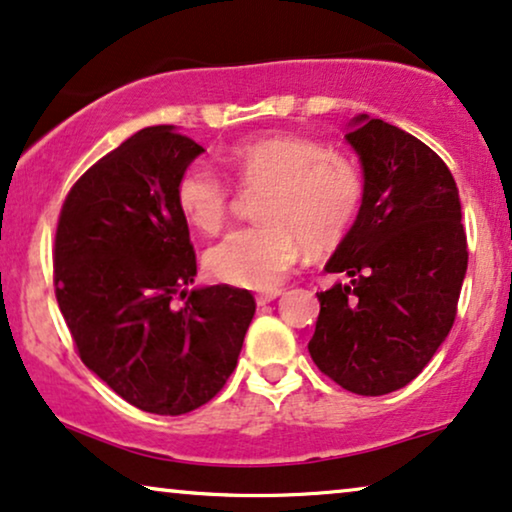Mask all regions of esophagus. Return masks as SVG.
I'll list each match as a JSON object with an SVG mask.
<instances>
[{"label": "esophagus", "mask_w": 512, "mask_h": 512, "mask_svg": "<svg viewBox=\"0 0 512 512\" xmlns=\"http://www.w3.org/2000/svg\"><path fill=\"white\" fill-rule=\"evenodd\" d=\"M278 295H281V290H267V292H260V295H257L255 299H257V304L264 306V304L274 302V299H276Z\"/></svg>", "instance_id": "34e87169"}]
</instances>
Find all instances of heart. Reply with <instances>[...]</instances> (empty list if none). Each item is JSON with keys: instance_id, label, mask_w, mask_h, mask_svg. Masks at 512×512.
<instances>
[{"instance_id": "b5f03b06", "label": "heart", "mask_w": 512, "mask_h": 512, "mask_svg": "<svg viewBox=\"0 0 512 512\" xmlns=\"http://www.w3.org/2000/svg\"><path fill=\"white\" fill-rule=\"evenodd\" d=\"M224 163L238 187L260 192L252 206L257 222L229 231L206 252L208 274L222 283L276 288L302 241L311 252L335 248L363 208L365 180L356 163L306 135L238 142ZM175 201L192 227L213 234L227 220L231 185L208 163L194 161L177 177Z\"/></svg>"}]
</instances>
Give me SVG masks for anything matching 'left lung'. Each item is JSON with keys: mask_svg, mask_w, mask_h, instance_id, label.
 Wrapping results in <instances>:
<instances>
[{"mask_svg": "<svg viewBox=\"0 0 512 512\" xmlns=\"http://www.w3.org/2000/svg\"><path fill=\"white\" fill-rule=\"evenodd\" d=\"M346 140L363 163L365 201L325 264L344 283L316 292L309 353L346 391L386 395L410 384L452 330L466 229L454 177L431 147L365 114Z\"/></svg>", "mask_w": 512, "mask_h": 512, "instance_id": "1", "label": "left lung"}]
</instances>
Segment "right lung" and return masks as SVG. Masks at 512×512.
<instances>
[{
    "label": "right lung",
    "instance_id": "right-lung-1",
    "mask_svg": "<svg viewBox=\"0 0 512 512\" xmlns=\"http://www.w3.org/2000/svg\"><path fill=\"white\" fill-rule=\"evenodd\" d=\"M201 152L173 126L142 128L74 182L53 243V288L79 358L163 417L222 391L255 316L248 290H185L196 252L175 182Z\"/></svg>",
    "mask_w": 512,
    "mask_h": 512
}]
</instances>
